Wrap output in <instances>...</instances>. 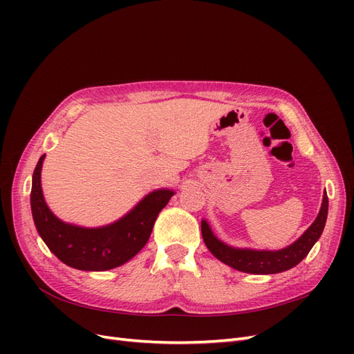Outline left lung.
Here are the masks:
<instances>
[{
  "mask_svg": "<svg viewBox=\"0 0 354 354\" xmlns=\"http://www.w3.org/2000/svg\"><path fill=\"white\" fill-rule=\"evenodd\" d=\"M328 217V195L325 192L322 207H320L319 216L313 221L301 238L288 248L279 251H254V250H236L227 246L218 241L214 233L211 232L208 223L203 220L201 223L202 238L205 242L207 248L212 252L214 257H217L220 261L227 264L233 269L254 273V274H272L281 273L288 269H292L299 261H303L304 257L313 248L316 241L320 238L324 232L325 223Z\"/></svg>",
  "mask_w": 354,
  "mask_h": 354,
  "instance_id": "obj_1",
  "label": "left lung"
}]
</instances>
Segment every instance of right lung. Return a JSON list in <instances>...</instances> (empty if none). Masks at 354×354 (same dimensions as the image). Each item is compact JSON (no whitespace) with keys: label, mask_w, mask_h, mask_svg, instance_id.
I'll return each instance as SVG.
<instances>
[{"label":"right lung","mask_w":354,"mask_h":354,"mask_svg":"<svg viewBox=\"0 0 354 354\" xmlns=\"http://www.w3.org/2000/svg\"><path fill=\"white\" fill-rule=\"evenodd\" d=\"M42 155L32 176L30 208L37 230L48 250L60 261L78 270L103 272L131 260L147 243L153 224L173 190H155L121 220L99 229H84L63 223L53 214L42 196Z\"/></svg>","instance_id":"add662e5"}]
</instances>
